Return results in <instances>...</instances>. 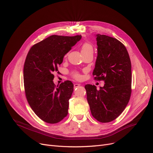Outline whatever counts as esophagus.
Wrapping results in <instances>:
<instances>
[{
  "mask_svg": "<svg viewBox=\"0 0 153 153\" xmlns=\"http://www.w3.org/2000/svg\"><path fill=\"white\" fill-rule=\"evenodd\" d=\"M80 85H81V84H77V83H75V84H74V89H76V88H77V87H79Z\"/></svg>",
  "mask_w": 153,
  "mask_h": 153,
  "instance_id": "obj_1",
  "label": "esophagus"
}]
</instances>
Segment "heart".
<instances>
[{
  "mask_svg": "<svg viewBox=\"0 0 153 153\" xmlns=\"http://www.w3.org/2000/svg\"><path fill=\"white\" fill-rule=\"evenodd\" d=\"M94 51V48L93 46L89 43H84L81 46V53H88V52H93ZM72 76L74 77L76 79H80L81 77V75H80L77 72H74L72 73Z\"/></svg>",
  "mask_w": 153,
  "mask_h": 153,
  "instance_id": "heart-1",
  "label": "heart"
}]
</instances>
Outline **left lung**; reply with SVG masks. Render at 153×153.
<instances>
[{
    "mask_svg": "<svg viewBox=\"0 0 153 153\" xmlns=\"http://www.w3.org/2000/svg\"><path fill=\"white\" fill-rule=\"evenodd\" d=\"M97 57L93 76L103 80L97 90L87 84V99L92 116L99 122L108 123L116 119L126 108L131 94V64L123 43L105 35H96Z\"/></svg>",
    "mask_w": 153,
    "mask_h": 153,
    "instance_id": "1",
    "label": "left lung"
}]
</instances>
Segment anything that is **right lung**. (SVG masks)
I'll list each match as a JSON object with an SVG mask.
<instances>
[{"label": "right lung", "instance_id": "1", "mask_svg": "<svg viewBox=\"0 0 153 153\" xmlns=\"http://www.w3.org/2000/svg\"><path fill=\"white\" fill-rule=\"evenodd\" d=\"M81 38L51 35L34 45L28 53L23 68L26 97L35 114L46 123H57L68 115L74 85L66 81L56 87L53 74L58 73L64 56Z\"/></svg>", "mask_w": 153, "mask_h": 153}]
</instances>
